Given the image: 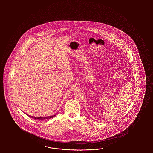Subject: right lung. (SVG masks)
Segmentation results:
<instances>
[{"instance_id":"obj_1","label":"right lung","mask_w":153,"mask_h":153,"mask_svg":"<svg viewBox=\"0 0 153 153\" xmlns=\"http://www.w3.org/2000/svg\"><path fill=\"white\" fill-rule=\"evenodd\" d=\"M30 118H33L35 120H48V119H50V118H52L53 117H54L56 115H54V116H49V117H33V116H28Z\"/></svg>"}]
</instances>
